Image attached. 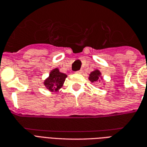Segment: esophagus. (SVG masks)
Here are the masks:
<instances>
[{"label":"esophagus","instance_id":"1","mask_svg":"<svg viewBox=\"0 0 147 147\" xmlns=\"http://www.w3.org/2000/svg\"><path fill=\"white\" fill-rule=\"evenodd\" d=\"M76 73H78V74H82V73H83V70L78 71H76Z\"/></svg>","mask_w":147,"mask_h":147}]
</instances>
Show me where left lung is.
<instances>
[{"label": "left lung", "instance_id": "8db88e82", "mask_svg": "<svg viewBox=\"0 0 147 147\" xmlns=\"http://www.w3.org/2000/svg\"><path fill=\"white\" fill-rule=\"evenodd\" d=\"M100 76H101V72L99 71L98 70H95L92 71L91 73L90 74V76H89V80L90 82H97L98 80H99V78H100Z\"/></svg>", "mask_w": 147, "mask_h": 147}]
</instances>
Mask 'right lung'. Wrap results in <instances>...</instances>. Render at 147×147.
<instances>
[{
  "instance_id": "right-lung-1",
  "label": "right lung",
  "mask_w": 147,
  "mask_h": 147,
  "mask_svg": "<svg viewBox=\"0 0 147 147\" xmlns=\"http://www.w3.org/2000/svg\"><path fill=\"white\" fill-rule=\"evenodd\" d=\"M67 75L60 72L58 68H55L49 74V76L45 80L44 85L50 91H57L63 86Z\"/></svg>"
}]
</instances>
